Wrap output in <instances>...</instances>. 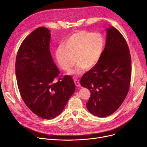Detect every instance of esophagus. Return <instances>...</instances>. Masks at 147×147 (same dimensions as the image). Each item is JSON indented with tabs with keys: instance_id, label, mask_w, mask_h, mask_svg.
Listing matches in <instances>:
<instances>
[{
	"instance_id": "esophagus-1",
	"label": "esophagus",
	"mask_w": 147,
	"mask_h": 147,
	"mask_svg": "<svg viewBox=\"0 0 147 147\" xmlns=\"http://www.w3.org/2000/svg\"><path fill=\"white\" fill-rule=\"evenodd\" d=\"M74 83H75V84H76V86L77 87H79V86H80V82H79V81L78 80H77V79H75V80H74Z\"/></svg>"
}]
</instances>
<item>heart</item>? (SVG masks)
Here are the masks:
<instances>
[{"instance_id":"heart-1","label":"heart","mask_w":147,"mask_h":147,"mask_svg":"<svg viewBox=\"0 0 147 147\" xmlns=\"http://www.w3.org/2000/svg\"><path fill=\"white\" fill-rule=\"evenodd\" d=\"M105 40L99 32L92 33L86 30H79L66 38L64 46H59L55 57L60 67L69 71L78 61L73 74H79L86 68L94 67L101 58L105 48ZM76 59H75V58Z\"/></svg>"}]
</instances>
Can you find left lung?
<instances>
[{"label": "left lung", "instance_id": "1", "mask_svg": "<svg viewBox=\"0 0 147 147\" xmlns=\"http://www.w3.org/2000/svg\"><path fill=\"white\" fill-rule=\"evenodd\" d=\"M131 74V56L125 38L115 28H107L101 59L80 80L81 85L90 92L86 104L88 111L99 117L114 113L127 95Z\"/></svg>", "mask_w": 147, "mask_h": 147}]
</instances>
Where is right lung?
I'll return each mask as SVG.
<instances>
[{"label":"right lung","instance_id":"obj_1","mask_svg":"<svg viewBox=\"0 0 147 147\" xmlns=\"http://www.w3.org/2000/svg\"><path fill=\"white\" fill-rule=\"evenodd\" d=\"M50 40L48 29L36 28L21 44L15 61L22 99L34 114L46 120L62 113L76 89L70 76H59L51 54Z\"/></svg>","mask_w":147,"mask_h":147}]
</instances>
